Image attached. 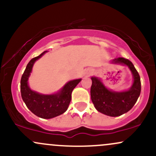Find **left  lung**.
<instances>
[{
    "label": "left lung",
    "mask_w": 156,
    "mask_h": 156,
    "mask_svg": "<svg viewBox=\"0 0 156 156\" xmlns=\"http://www.w3.org/2000/svg\"><path fill=\"white\" fill-rule=\"evenodd\" d=\"M112 63L128 66L133 77V83L129 90L117 92L109 90L101 80L92 77L91 99L94 107L99 112L110 117H118L128 112L136 103L141 93L140 76L133 63L127 58H114Z\"/></svg>",
    "instance_id": "8db88e82"
}]
</instances>
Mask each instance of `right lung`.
<instances>
[{"mask_svg": "<svg viewBox=\"0 0 156 156\" xmlns=\"http://www.w3.org/2000/svg\"><path fill=\"white\" fill-rule=\"evenodd\" d=\"M45 52L33 58L27 64L20 80V92L23 101L27 108L37 117L43 119H51L60 115L67 110L71 101V94L75 87L81 79L70 80L56 94H42L32 91L28 85V80L32 67L37 60L43 55Z\"/></svg>", "mask_w": 156, "mask_h": 156, "instance_id": "right-lung-1", "label": "right lung"}]
</instances>
